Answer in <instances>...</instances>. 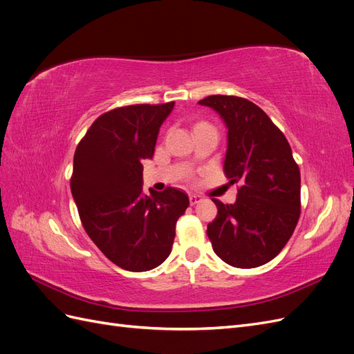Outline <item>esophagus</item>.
Listing matches in <instances>:
<instances>
[{
  "mask_svg": "<svg viewBox=\"0 0 354 354\" xmlns=\"http://www.w3.org/2000/svg\"><path fill=\"white\" fill-rule=\"evenodd\" d=\"M201 201H202V198H201V196H198V195H190V196H189L190 205H196V203H199Z\"/></svg>",
  "mask_w": 354,
  "mask_h": 354,
  "instance_id": "1",
  "label": "esophagus"
}]
</instances>
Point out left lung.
<instances>
[{"instance_id": "obj_1", "label": "left lung", "mask_w": 354, "mask_h": 354, "mask_svg": "<svg viewBox=\"0 0 354 354\" xmlns=\"http://www.w3.org/2000/svg\"><path fill=\"white\" fill-rule=\"evenodd\" d=\"M226 122L224 173L239 183L234 203L217 205L207 229L212 250L233 267L252 269L273 260L292 236L301 214V176L291 146L267 113L238 95L199 100Z\"/></svg>"}]
</instances>
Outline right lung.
<instances>
[{
	"mask_svg": "<svg viewBox=\"0 0 354 354\" xmlns=\"http://www.w3.org/2000/svg\"><path fill=\"white\" fill-rule=\"evenodd\" d=\"M174 102L130 104L100 115L73 155L72 196L84 230L108 259L130 272L162 264L173 248L176 223L189 207L181 190L142 187V160L152 158Z\"/></svg>",
	"mask_w": 354,
	"mask_h": 354,
	"instance_id": "1",
	"label": "right lung"
}]
</instances>
